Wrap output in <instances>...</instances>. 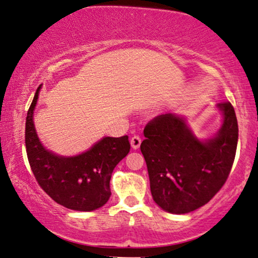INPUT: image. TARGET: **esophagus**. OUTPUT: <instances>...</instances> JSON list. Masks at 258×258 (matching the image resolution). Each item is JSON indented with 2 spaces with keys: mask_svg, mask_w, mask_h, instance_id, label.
Returning <instances> with one entry per match:
<instances>
[{
  "mask_svg": "<svg viewBox=\"0 0 258 258\" xmlns=\"http://www.w3.org/2000/svg\"><path fill=\"white\" fill-rule=\"evenodd\" d=\"M141 142H142V141H141V137L137 136V135L133 136L132 140H130V143H132L133 149H139L140 146H141Z\"/></svg>",
  "mask_w": 258,
  "mask_h": 258,
  "instance_id": "1",
  "label": "esophagus"
}]
</instances>
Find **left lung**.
<instances>
[{
    "instance_id": "left-lung-1",
    "label": "left lung",
    "mask_w": 258,
    "mask_h": 258,
    "mask_svg": "<svg viewBox=\"0 0 258 258\" xmlns=\"http://www.w3.org/2000/svg\"><path fill=\"white\" fill-rule=\"evenodd\" d=\"M217 108L223 124L217 135L200 141L182 117L164 114L144 128L141 143L153 199L171 214H186L207 204L227 181L234 163L238 124L230 102Z\"/></svg>"
}]
</instances>
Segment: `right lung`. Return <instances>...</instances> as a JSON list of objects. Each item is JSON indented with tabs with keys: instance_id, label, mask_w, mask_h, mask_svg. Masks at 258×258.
<instances>
[{
	"instance_id": "obj_1",
	"label": "right lung",
	"mask_w": 258,
	"mask_h": 258,
	"mask_svg": "<svg viewBox=\"0 0 258 258\" xmlns=\"http://www.w3.org/2000/svg\"><path fill=\"white\" fill-rule=\"evenodd\" d=\"M40 87L35 93L26 119V149L31 171L42 189L56 203L77 211L98 209L111 195L114 168L128 155V136L103 137L77 156L52 154L42 146L34 126L33 114Z\"/></svg>"
}]
</instances>
